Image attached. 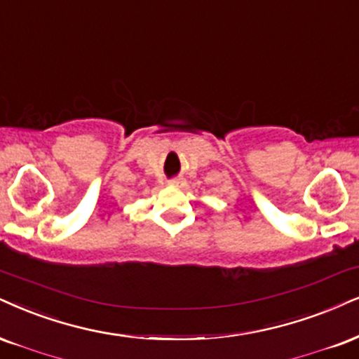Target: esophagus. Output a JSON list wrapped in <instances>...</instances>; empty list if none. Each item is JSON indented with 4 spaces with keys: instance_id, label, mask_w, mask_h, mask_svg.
<instances>
[{
    "instance_id": "esophagus-1",
    "label": "esophagus",
    "mask_w": 359,
    "mask_h": 359,
    "mask_svg": "<svg viewBox=\"0 0 359 359\" xmlns=\"http://www.w3.org/2000/svg\"><path fill=\"white\" fill-rule=\"evenodd\" d=\"M181 183H183V178H171L170 180V184H172V187H180Z\"/></svg>"
}]
</instances>
